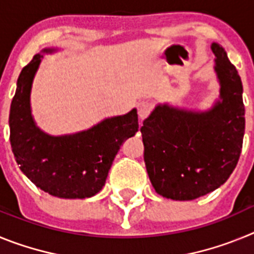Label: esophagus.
<instances>
[{
	"label": "esophagus",
	"instance_id": "obj_1",
	"mask_svg": "<svg viewBox=\"0 0 254 254\" xmlns=\"http://www.w3.org/2000/svg\"><path fill=\"white\" fill-rule=\"evenodd\" d=\"M152 108H154V105H152L150 102H141L140 104H138L137 113H138V118H140V121L146 120L147 117L150 116V113L152 112Z\"/></svg>",
	"mask_w": 254,
	"mask_h": 254
}]
</instances>
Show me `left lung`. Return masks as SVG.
I'll use <instances>...</instances> for the list:
<instances>
[{"instance_id": "obj_1", "label": "left lung", "mask_w": 254, "mask_h": 254, "mask_svg": "<svg viewBox=\"0 0 254 254\" xmlns=\"http://www.w3.org/2000/svg\"><path fill=\"white\" fill-rule=\"evenodd\" d=\"M219 76L220 96L206 113L158 105L143 121V159L159 194L190 201L224 185L237 167L243 147V85L220 44L211 46Z\"/></svg>"}]
</instances>
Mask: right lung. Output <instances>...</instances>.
I'll use <instances>...</instances> for the list:
<instances>
[{"instance_id": "add662e5", "label": "right lung", "mask_w": 254, "mask_h": 254, "mask_svg": "<svg viewBox=\"0 0 254 254\" xmlns=\"http://www.w3.org/2000/svg\"><path fill=\"white\" fill-rule=\"evenodd\" d=\"M42 58L35 55L17 78L8 118L13 156L21 172L47 193L60 198L91 197L105 185L121 145L138 131L137 111L76 134L52 137L43 133L30 113L31 82Z\"/></svg>"}]
</instances>
